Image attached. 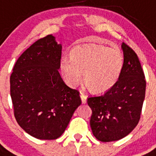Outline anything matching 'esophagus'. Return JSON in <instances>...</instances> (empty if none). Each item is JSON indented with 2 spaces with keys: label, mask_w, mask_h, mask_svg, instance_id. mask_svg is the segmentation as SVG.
I'll return each mask as SVG.
<instances>
[{
  "label": "esophagus",
  "mask_w": 156,
  "mask_h": 156,
  "mask_svg": "<svg viewBox=\"0 0 156 156\" xmlns=\"http://www.w3.org/2000/svg\"><path fill=\"white\" fill-rule=\"evenodd\" d=\"M80 98H81V100H82V102L83 104L86 103V100H87V96H86V94H83V93L80 92Z\"/></svg>",
  "instance_id": "34e87169"
}]
</instances>
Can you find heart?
Returning <instances> with one entry per match:
<instances>
[{
  "label": "heart",
  "instance_id": "1",
  "mask_svg": "<svg viewBox=\"0 0 156 156\" xmlns=\"http://www.w3.org/2000/svg\"><path fill=\"white\" fill-rule=\"evenodd\" d=\"M70 57L62 58L59 64L66 84L78 86L84 73L86 86L98 94L111 90L118 82L124 67V56L120 50L104 45L77 47L71 51Z\"/></svg>",
  "mask_w": 156,
  "mask_h": 156
}]
</instances>
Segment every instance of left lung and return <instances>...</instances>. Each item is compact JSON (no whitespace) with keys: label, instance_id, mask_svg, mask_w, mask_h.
Instances as JSON below:
<instances>
[{"label":"left lung","instance_id":"obj_1","mask_svg":"<svg viewBox=\"0 0 156 156\" xmlns=\"http://www.w3.org/2000/svg\"><path fill=\"white\" fill-rule=\"evenodd\" d=\"M121 48L124 67L118 82L102 95L87 99L92 109L90 127L101 142L119 140L136 128L145 98L146 81L138 56L125 43Z\"/></svg>","mask_w":156,"mask_h":156}]
</instances>
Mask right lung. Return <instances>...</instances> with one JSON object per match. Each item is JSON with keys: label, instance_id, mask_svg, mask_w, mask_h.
Here are the masks:
<instances>
[{"label": "right lung", "instance_id": "add662e5", "mask_svg": "<svg viewBox=\"0 0 156 156\" xmlns=\"http://www.w3.org/2000/svg\"><path fill=\"white\" fill-rule=\"evenodd\" d=\"M61 55L62 45L48 35L20 56L10 77L16 120L39 140L62 136L82 103L79 92L66 86L58 73Z\"/></svg>", "mask_w": 156, "mask_h": 156}]
</instances>
